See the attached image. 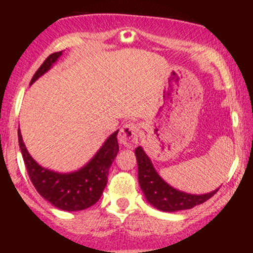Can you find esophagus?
I'll use <instances>...</instances> for the list:
<instances>
[{
    "label": "esophagus",
    "mask_w": 253,
    "mask_h": 253,
    "mask_svg": "<svg viewBox=\"0 0 253 253\" xmlns=\"http://www.w3.org/2000/svg\"><path fill=\"white\" fill-rule=\"evenodd\" d=\"M138 130L139 127L136 124H125L123 128L120 129V133H119V143L127 149H133L138 144Z\"/></svg>",
    "instance_id": "obj_1"
}]
</instances>
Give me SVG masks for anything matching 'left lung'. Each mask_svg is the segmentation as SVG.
Returning a JSON list of instances; mask_svg holds the SVG:
<instances>
[{"label": "left lung", "mask_w": 253, "mask_h": 253, "mask_svg": "<svg viewBox=\"0 0 253 253\" xmlns=\"http://www.w3.org/2000/svg\"><path fill=\"white\" fill-rule=\"evenodd\" d=\"M135 158L138 163V181L145 199L151 206L162 211H178L194 208L210 200L219 190L207 194L195 195L171 187L158 175L150 157L141 146L135 149Z\"/></svg>", "instance_id": "8db88e82"}]
</instances>
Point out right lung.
Listing matches in <instances>:
<instances>
[{"mask_svg":"<svg viewBox=\"0 0 253 253\" xmlns=\"http://www.w3.org/2000/svg\"><path fill=\"white\" fill-rule=\"evenodd\" d=\"M62 54L63 51L54 52L46 58L32 78L31 85L50 70ZM118 132L119 129L112 133L94 157L81 169L71 172H58L43 168L34 161L26 149L21 130L17 129L26 169L38 193L54 207L66 211H83L95 205L106 188L110 165L119 152Z\"/></svg>","mask_w":253,"mask_h":253,"instance_id":"1","label":"right lung"}]
</instances>
